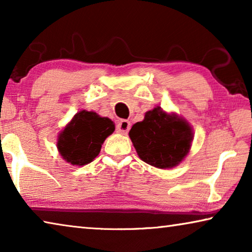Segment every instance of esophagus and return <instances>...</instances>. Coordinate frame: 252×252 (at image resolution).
Returning a JSON list of instances; mask_svg holds the SVG:
<instances>
[{
	"label": "esophagus",
	"mask_w": 252,
	"mask_h": 252,
	"mask_svg": "<svg viewBox=\"0 0 252 252\" xmlns=\"http://www.w3.org/2000/svg\"><path fill=\"white\" fill-rule=\"evenodd\" d=\"M130 122L127 120H121L119 121V123L117 125V131L118 133H121V134H126L127 132L130 130Z\"/></svg>",
	"instance_id": "obj_1"
}]
</instances>
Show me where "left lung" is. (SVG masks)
<instances>
[{"mask_svg": "<svg viewBox=\"0 0 252 252\" xmlns=\"http://www.w3.org/2000/svg\"><path fill=\"white\" fill-rule=\"evenodd\" d=\"M129 135L140 159L160 169L180 163L193 138L189 123L161 108L148 111L144 120L131 127Z\"/></svg>", "mask_w": 252, "mask_h": 252, "instance_id": "8db88e82", "label": "left lung"}]
</instances>
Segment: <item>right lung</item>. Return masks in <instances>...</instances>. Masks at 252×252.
I'll return each mask as SVG.
<instances>
[{
	"mask_svg": "<svg viewBox=\"0 0 252 252\" xmlns=\"http://www.w3.org/2000/svg\"><path fill=\"white\" fill-rule=\"evenodd\" d=\"M113 131L114 125L110 119L83 110L60 133L58 149L71 164H88L99 155L101 144Z\"/></svg>",
	"mask_w": 252,
	"mask_h": 252,
	"instance_id": "obj_1",
	"label": "right lung"
}]
</instances>
